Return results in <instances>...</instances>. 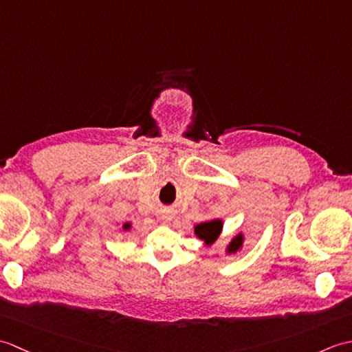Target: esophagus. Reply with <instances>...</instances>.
<instances>
[{
  "mask_svg": "<svg viewBox=\"0 0 352 352\" xmlns=\"http://www.w3.org/2000/svg\"><path fill=\"white\" fill-rule=\"evenodd\" d=\"M162 219H163L164 222H169V221L172 219V216H170V214H163V216H162Z\"/></svg>",
  "mask_w": 352,
  "mask_h": 352,
  "instance_id": "1",
  "label": "esophagus"
}]
</instances>
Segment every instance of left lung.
I'll list each match as a JSON object with an SVG mask.
<instances>
[{"instance_id":"8db88e82","label":"left lung","mask_w":352,"mask_h":352,"mask_svg":"<svg viewBox=\"0 0 352 352\" xmlns=\"http://www.w3.org/2000/svg\"><path fill=\"white\" fill-rule=\"evenodd\" d=\"M222 228H223L222 219H212V221L197 223V226L193 227V234H195L199 241H203L206 246H212L219 239ZM243 242H245V234L237 233L227 245L226 254L230 256V254H236L237 251H241L243 248Z\"/></svg>"}]
</instances>
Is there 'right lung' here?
<instances>
[{"mask_svg":"<svg viewBox=\"0 0 352 352\" xmlns=\"http://www.w3.org/2000/svg\"><path fill=\"white\" fill-rule=\"evenodd\" d=\"M131 227H133V226H131V222H125L124 226H122V230H124V231H130V230H131Z\"/></svg>","mask_w":352,"mask_h":352,"instance_id":"add662e5","label":"right lung"}]
</instances>
